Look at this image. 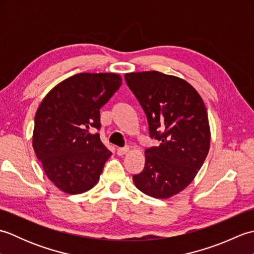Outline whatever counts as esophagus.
<instances>
[{"label":"esophagus","instance_id":"esophagus-1","mask_svg":"<svg viewBox=\"0 0 254 254\" xmlns=\"http://www.w3.org/2000/svg\"><path fill=\"white\" fill-rule=\"evenodd\" d=\"M128 152V146H124V147H119L117 149V154L119 156H122L124 154H127Z\"/></svg>","mask_w":254,"mask_h":254}]
</instances>
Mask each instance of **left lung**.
I'll use <instances>...</instances> for the list:
<instances>
[{"instance_id": "left-lung-1", "label": "left lung", "mask_w": 254, "mask_h": 254, "mask_svg": "<svg viewBox=\"0 0 254 254\" xmlns=\"http://www.w3.org/2000/svg\"><path fill=\"white\" fill-rule=\"evenodd\" d=\"M124 78L146 115L149 137L160 142L145 148L144 169L133 181L149 196L170 197L190 185L206 158V108L190 84L172 75L149 71Z\"/></svg>"}]
</instances>
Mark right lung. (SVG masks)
Instances as JSON below:
<instances>
[{"label":"right lung","instance_id":"add662e5","mask_svg":"<svg viewBox=\"0 0 254 254\" xmlns=\"http://www.w3.org/2000/svg\"><path fill=\"white\" fill-rule=\"evenodd\" d=\"M113 73H79L57 85L35 116L37 158L48 178L68 194L88 191L99 180L111 152L100 141V108L120 88Z\"/></svg>","mask_w":254,"mask_h":254}]
</instances>
